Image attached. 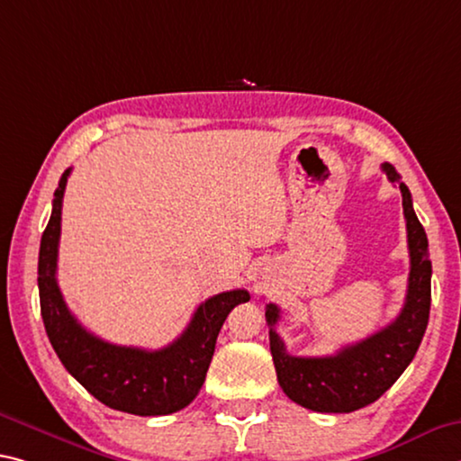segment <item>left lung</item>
<instances>
[{"instance_id": "1", "label": "left lung", "mask_w": 461, "mask_h": 461, "mask_svg": "<svg viewBox=\"0 0 461 461\" xmlns=\"http://www.w3.org/2000/svg\"><path fill=\"white\" fill-rule=\"evenodd\" d=\"M382 167L388 174V180L402 193L411 252L406 302L398 318L365 340L340 348L330 357H294L287 353L285 342L275 330L281 310L275 303H268L265 312L270 326V355L279 385L295 404L313 412H353L375 402L411 365L429 324L433 268L427 233L412 209L411 191L400 180L396 167L392 164Z\"/></svg>"}]
</instances>
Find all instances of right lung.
Returning a JSON list of instances; mask_svg holds the SVG:
<instances>
[{"label": "right lung", "instance_id": "add662e5", "mask_svg": "<svg viewBox=\"0 0 461 461\" xmlns=\"http://www.w3.org/2000/svg\"><path fill=\"white\" fill-rule=\"evenodd\" d=\"M69 170L55 191L53 211L41 238L39 295L45 330L63 367L84 388L114 411L164 416L191 404L203 388L213 359L217 334L238 303L250 299L244 289L209 297L193 313L191 324L172 345L159 350L119 347L87 332L65 305L57 285L61 207Z\"/></svg>", "mask_w": 461, "mask_h": 461}]
</instances>
